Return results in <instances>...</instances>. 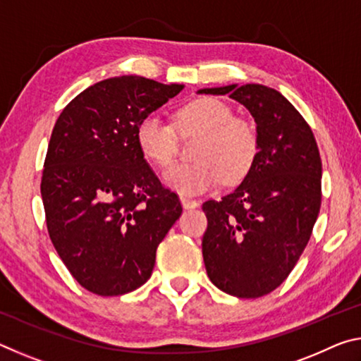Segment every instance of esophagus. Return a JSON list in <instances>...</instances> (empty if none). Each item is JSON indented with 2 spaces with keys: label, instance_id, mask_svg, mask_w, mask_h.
<instances>
[{
  "label": "esophagus",
  "instance_id": "esophagus-1",
  "mask_svg": "<svg viewBox=\"0 0 361 361\" xmlns=\"http://www.w3.org/2000/svg\"><path fill=\"white\" fill-rule=\"evenodd\" d=\"M180 200H181V205L185 207V209H195V207H199L197 200H194L191 197H186V195H181Z\"/></svg>",
  "mask_w": 361,
  "mask_h": 361
}]
</instances>
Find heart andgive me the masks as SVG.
I'll use <instances>...</instances> for the list:
<instances>
[{"label": "heart", "mask_w": 361, "mask_h": 361, "mask_svg": "<svg viewBox=\"0 0 361 361\" xmlns=\"http://www.w3.org/2000/svg\"><path fill=\"white\" fill-rule=\"evenodd\" d=\"M181 138L197 137L192 146L194 162L180 164L166 173V183L183 195L204 194L223 180L237 183L252 170L259 151L253 122L234 116L228 103L215 97L188 102L173 116V126L156 114L138 122L135 138L145 159L157 167L175 161Z\"/></svg>", "instance_id": "heart-1"}]
</instances>
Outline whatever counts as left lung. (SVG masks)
Here are the masks:
<instances>
[{"mask_svg":"<svg viewBox=\"0 0 361 361\" xmlns=\"http://www.w3.org/2000/svg\"><path fill=\"white\" fill-rule=\"evenodd\" d=\"M229 95L256 122L259 151L235 191L207 200L202 255L213 285L237 298H261L283 283L312 234L322 204V159L298 109L261 84L202 89Z\"/></svg>","mask_w":361,"mask_h":361,"instance_id":"1","label":"left lung"}]
</instances>
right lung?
Returning a JSON list of instances; mask_svg holds the SVG:
<instances>
[{
	"label": "right lung",
	"mask_w": 361,
	"mask_h": 361,
	"mask_svg": "<svg viewBox=\"0 0 361 361\" xmlns=\"http://www.w3.org/2000/svg\"><path fill=\"white\" fill-rule=\"evenodd\" d=\"M181 84L109 78L60 113L41 178L49 237L76 282L99 296L137 290L151 277L156 250L181 215L138 149L145 116Z\"/></svg>",
	"instance_id": "1"
}]
</instances>
